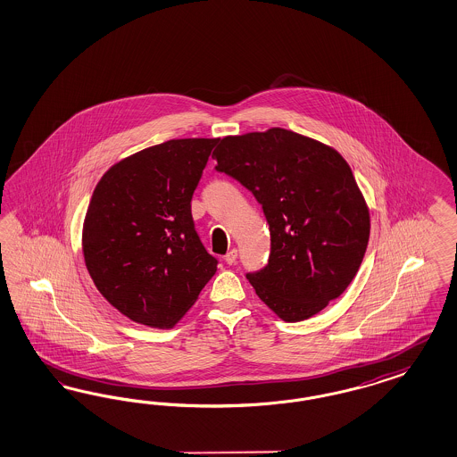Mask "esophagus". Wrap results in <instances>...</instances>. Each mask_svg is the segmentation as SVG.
Wrapping results in <instances>:
<instances>
[{"label": "esophagus", "instance_id": "1", "mask_svg": "<svg viewBox=\"0 0 457 457\" xmlns=\"http://www.w3.org/2000/svg\"><path fill=\"white\" fill-rule=\"evenodd\" d=\"M237 248H233V250H229V252L226 253V256H224V262L228 263V265H235L237 263Z\"/></svg>", "mask_w": 457, "mask_h": 457}]
</instances>
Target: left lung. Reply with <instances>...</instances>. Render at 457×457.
Masks as SVG:
<instances>
[{"label":"left lung","instance_id":"obj_1","mask_svg":"<svg viewBox=\"0 0 457 457\" xmlns=\"http://www.w3.org/2000/svg\"><path fill=\"white\" fill-rule=\"evenodd\" d=\"M216 172L252 192L270 226L268 263L246 278L284 320L320 312L353 282L370 237L354 175L336 150L284 128L226 137Z\"/></svg>","mask_w":457,"mask_h":457}]
</instances>
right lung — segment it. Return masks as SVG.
Here are the masks:
<instances>
[{
  "mask_svg": "<svg viewBox=\"0 0 457 457\" xmlns=\"http://www.w3.org/2000/svg\"><path fill=\"white\" fill-rule=\"evenodd\" d=\"M218 138L155 145L121 160L96 186L84 258L103 297L150 328H172L218 270L190 201Z\"/></svg>",
  "mask_w": 457,
  "mask_h": 457,
  "instance_id": "right-lung-1",
  "label": "right lung"
}]
</instances>
